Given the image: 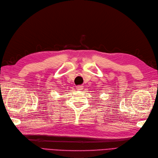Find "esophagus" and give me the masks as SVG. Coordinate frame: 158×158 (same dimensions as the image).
I'll return each instance as SVG.
<instances>
[{"label":"esophagus","mask_w":158,"mask_h":158,"mask_svg":"<svg viewBox=\"0 0 158 158\" xmlns=\"http://www.w3.org/2000/svg\"><path fill=\"white\" fill-rule=\"evenodd\" d=\"M83 87L82 85H77V89L78 90H82L83 89Z\"/></svg>","instance_id":"1"}]
</instances>
